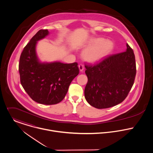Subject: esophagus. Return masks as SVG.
Listing matches in <instances>:
<instances>
[{
    "label": "esophagus",
    "mask_w": 153,
    "mask_h": 153,
    "mask_svg": "<svg viewBox=\"0 0 153 153\" xmlns=\"http://www.w3.org/2000/svg\"><path fill=\"white\" fill-rule=\"evenodd\" d=\"M78 67H79V70H80L81 72H83V71H84V66L83 65H82V64H79V65H78Z\"/></svg>",
    "instance_id": "1"
}]
</instances>
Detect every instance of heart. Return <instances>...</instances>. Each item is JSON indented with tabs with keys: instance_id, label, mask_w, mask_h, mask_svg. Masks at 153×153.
<instances>
[{
	"instance_id": "b5f03b06",
	"label": "heart",
	"mask_w": 153,
	"mask_h": 153,
	"mask_svg": "<svg viewBox=\"0 0 153 153\" xmlns=\"http://www.w3.org/2000/svg\"><path fill=\"white\" fill-rule=\"evenodd\" d=\"M83 53V58L89 62H94L102 58L112 48L113 43L110 40H105L101 38H96L89 39Z\"/></svg>"
}]
</instances>
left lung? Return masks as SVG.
Listing matches in <instances>:
<instances>
[{"mask_svg":"<svg viewBox=\"0 0 153 153\" xmlns=\"http://www.w3.org/2000/svg\"><path fill=\"white\" fill-rule=\"evenodd\" d=\"M88 82L85 97L92 107L103 109L122 102L132 87L136 75L133 50L127 44L124 52L109 55L94 65H85Z\"/></svg>","mask_w":153,"mask_h":153,"instance_id":"8db88e82","label":"left lung"}]
</instances>
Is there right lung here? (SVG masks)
Returning <instances> with one entry per match:
<instances>
[{"instance_id":"1","label":"right lung","mask_w":153,"mask_h":153,"mask_svg":"<svg viewBox=\"0 0 153 153\" xmlns=\"http://www.w3.org/2000/svg\"><path fill=\"white\" fill-rule=\"evenodd\" d=\"M48 35L47 29H41L32 38L21 55L19 72L22 87L33 101L53 105L63 100L79 69L76 62H40L36 52L37 42Z\"/></svg>"}]
</instances>
